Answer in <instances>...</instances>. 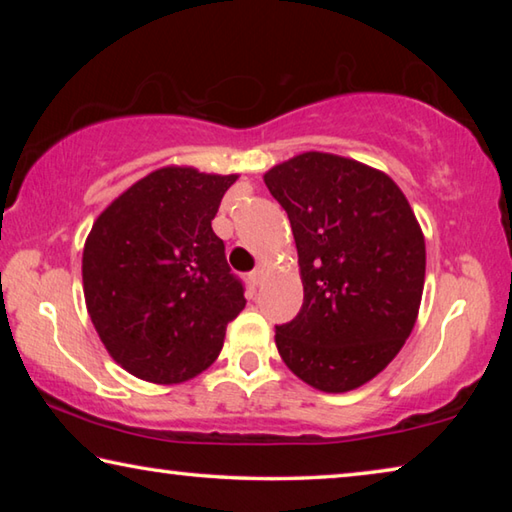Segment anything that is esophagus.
<instances>
[{"label":"esophagus","mask_w":512,"mask_h":512,"mask_svg":"<svg viewBox=\"0 0 512 512\" xmlns=\"http://www.w3.org/2000/svg\"><path fill=\"white\" fill-rule=\"evenodd\" d=\"M266 273H268V266L266 264H259L253 273H250V280H253L255 284H262L264 282V277H266Z\"/></svg>","instance_id":"esophagus-1"}]
</instances>
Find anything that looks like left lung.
Returning a JSON list of instances; mask_svg holds the SVG:
<instances>
[{
  "label": "left lung",
  "mask_w": 512,
  "mask_h": 512,
  "mask_svg": "<svg viewBox=\"0 0 512 512\" xmlns=\"http://www.w3.org/2000/svg\"><path fill=\"white\" fill-rule=\"evenodd\" d=\"M289 214L305 300L275 329L282 361L323 393H348L391 363L418 320L427 248L388 173L307 151L264 173Z\"/></svg>",
  "instance_id": "8db88e82"
}]
</instances>
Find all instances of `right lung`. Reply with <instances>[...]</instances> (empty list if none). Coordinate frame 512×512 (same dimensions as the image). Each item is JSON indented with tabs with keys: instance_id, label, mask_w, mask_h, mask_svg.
Here are the masks:
<instances>
[{
	"instance_id": "add662e5",
	"label": "right lung",
	"mask_w": 512,
	"mask_h": 512,
	"mask_svg": "<svg viewBox=\"0 0 512 512\" xmlns=\"http://www.w3.org/2000/svg\"><path fill=\"white\" fill-rule=\"evenodd\" d=\"M237 178L169 164L92 223L83 246L85 307L110 357L137 379L171 386L201 375L246 307L212 230Z\"/></svg>"
}]
</instances>
